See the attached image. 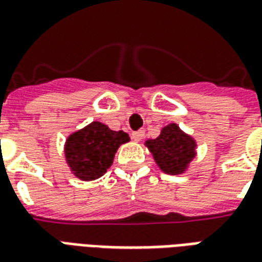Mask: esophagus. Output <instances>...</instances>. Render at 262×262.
<instances>
[{
	"mask_svg": "<svg viewBox=\"0 0 262 262\" xmlns=\"http://www.w3.org/2000/svg\"><path fill=\"white\" fill-rule=\"evenodd\" d=\"M143 134H145V131H143V129H139V131H134L131 135H133L134 141H141V139L143 138Z\"/></svg>",
	"mask_w": 262,
	"mask_h": 262,
	"instance_id": "1",
	"label": "esophagus"
}]
</instances>
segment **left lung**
<instances>
[{
    "mask_svg": "<svg viewBox=\"0 0 262 262\" xmlns=\"http://www.w3.org/2000/svg\"><path fill=\"white\" fill-rule=\"evenodd\" d=\"M146 146L152 152L155 160L167 174H180L194 157V141L170 124L161 129L156 139L146 141Z\"/></svg>",
    "mask_w": 262,
    "mask_h": 262,
    "instance_id": "1",
    "label": "left lung"
}]
</instances>
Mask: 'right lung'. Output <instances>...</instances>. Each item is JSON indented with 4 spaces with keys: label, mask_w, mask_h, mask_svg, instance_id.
<instances>
[{
    "label": "right lung",
    "mask_w": 262,
    "mask_h": 262,
    "mask_svg": "<svg viewBox=\"0 0 262 262\" xmlns=\"http://www.w3.org/2000/svg\"><path fill=\"white\" fill-rule=\"evenodd\" d=\"M128 141L127 133L112 131L105 124L94 121L69 137L64 155L74 176L84 181L96 180L112 166L120 145Z\"/></svg>",
    "instance_id": "add662e5"
}]
</instances>
